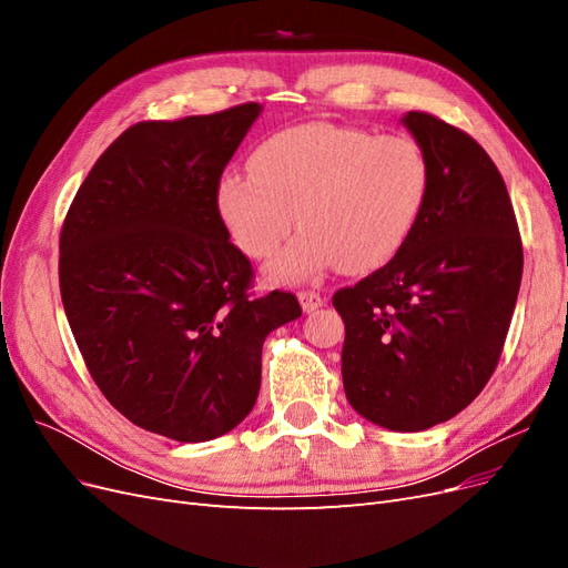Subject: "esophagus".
I'll return each instance as SVG.
<instances>
[{
  "label": "esophagus",
  "instance_id": "34e87169",
  "mask_svg": "<svg viewBox=\"0 0 568 568\" xmlns=\"http://www.w3.org/2000/svg\"><path fill=\"white\" fill-rule=\"evenodd\" d=\"M298 301H301L305 313H313V311H317V307L324 305V296L320 294V291H315V288L298 291Z\"/></svg>",
  "mask_w": 568,
  "mask_h": 568
}]
</instances>
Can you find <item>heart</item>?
I'll list each match as a JSON object with an SVG mask.
<instances>
[{"label":"heart","instance_id":"b5f03b06","mask_svg":"<svg viewBox=\"0 0 568 568\" xmlns=\"http://www.w3.org/2000/svg\"><path fill=\"white\" fill-rule=\"evenodd\" d=\"M426 153L405 134H372L334 123L286 128L253 151L251 173H230L217 209L234 244L263 261L294 227L272 263L274 280H307L334 263L367 272L403 248L424 211Z\"/></svg>","mask_w":568,"mask_h":568}]
</instances>
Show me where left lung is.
Segmentation results:
<instances>
[{"instance_id": "left-lung-1", "label": "left lung", "mask_w": 568, "mask_h": 568, "mask_svg": "<svg viewBox=\"0 0 568 568\" xmlns=\"http://www.w3.org/2000/svg\"><path fill=\"white\" fill-rule=\"evenodd\" d=\"M405 128L432 182L415 230L390 261L338 288L346 398L390 432L448 422L484 390L517 305L524 246L500 170L471 134L434 113Z\"/></svg>"}]
</instances>
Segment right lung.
Segmentation results:
<instances>
[{"instance_id": "1", "label": "right lung", "mask_w": 568, "mask_h": 568, "mask_svg": "<svg viewBox=\"0 0 568 568\" xmlns=\"http://www.w3.org/2000/svg\"><path fill=\"white\" fill-rule=\"evenodd\" d=\"M261 106L142 120L101 153L59 239L63 311L104 398L144 432L213 440L261 388L263 341L301 317L255 296L217 209L222 170Z\"/></svg>"}]
</instances>
